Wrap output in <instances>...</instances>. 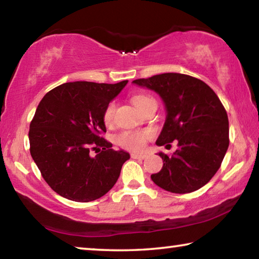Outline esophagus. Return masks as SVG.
<instances>
[{
  "mask_svg": "<svg viewBox=\"0 0 259 259\" xmlns=\"http://www.w3.org/2000/svg\"><path fill=\"white\" fill-rule=\"evenodd\" d=\"M146 156L147 155H145V154H137V153H131V157H133V159L144 160V159H146Z\"/></svg>",
  "mask_w": 259,
  "mask_h": 259,
  "instance_id": "obj_1",
  "label": "esophagus"
}]
</instances>
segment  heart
Segmentation results:
<instances>
[{"instance_id": "obj_1", "label": "heart", "mask_w": 259, "mask_h": 259, "mask_svg": "<svg viewBox=\"0 0 259 259\" xmlns=\"http://www.w3.org/2000/svg\"><path fill=\"white\" fill-rule=\"evenodd\" d=\"M133 104L140 112L146 106L147 103L152 100L151 97L146 95H135L133 98ZM114 113H115V103H109L105 108L103 114L104 123L111 125L113 123ZM153 137L152 130H126L117 136L116 142L121 147L130 151H142L146 146V143Z\"/></svg>"}]
</instances>
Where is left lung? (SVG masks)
Here are the masks:
<instances>
[{
    "label": "left lung",
    "instance_id": "8db88e82",
    "mask_svg": "<svg viewBox=\"0 0 259 259\" xmlns=\"http://www.w3.org/2000/svg\"><path fill=\"white\" fill-rule=\"evenodd\" d=\"M133 83L154 90L166 109L156 145L178 148L172 155L159 153L163 166L151 178L163 190L184 194L199 190L221 166L229 148V117L214 91L186 74L163 73Z\"/></svg>",
    "mask_w": 259,
    "mask_h": 259
}]
</instances>
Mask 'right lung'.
Listing matches in <instances>:
<instances>
[{
	"instance_id": "right-lung-1",
	"label": "right lung",
	"mask_w": 259,
	"mask_h": 259,
	"mask_svg": "<svg viewBox=\"0 0 259 259\" xmlns=\"http://www.w3.org/2000/svg\"><path fill=\"white\" fill-rule=\"evenodd\" d=\"M128 81L67 82L50 90L29 124V151L45 181L63 198L89 202L111 190L129 153L103 138V114ZM98 154L91 156V151Z\"/></svg>"
}]
</instances>
